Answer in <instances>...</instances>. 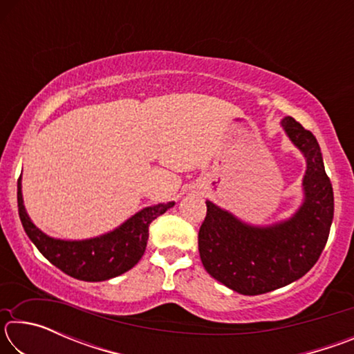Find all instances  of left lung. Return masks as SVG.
Masks as SVG:
<instances>
[{"label": "left lung", "instance_id": "obj_1", "mask_svg": "<svg viewBox=\"0 0 354 354\" xmlns=\"http://www.w3.org/2000/svg\"><path fill=\"white\" fill-rule=\"evenodd\" d=\"M281 123L308 162L303 206L283 223L254 227L206 201L198 232L206 272L243 295H261L304 277L319 261L334 217L333 185L317 139L292 117Z\"/></svg>", "mask_w": 354, "mask_h": 354}]
</instances>
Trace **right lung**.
<instances>
[{
	"label": "right lung",
	"instance_id": "obj_1",
	"mask_svg": "<svg viewBox=\"0 0 354 354\" xmlns=\"http://www.w3.org/2000/svg\"><path fill=\"white\" fill-rule=\"evenodd\" d=\"M17 201L21 225L40 253L68 277L88 283L115 278L131 270L145 253L149 223L175 205L167 203L145 207L115 231L101 237L88 241H59L44 234L29 220L23 206L20 178L17 184Z\"/></svg>",
	"mask_w": 354,
	"mask_h": 354
}]
</instances>
